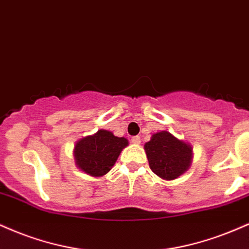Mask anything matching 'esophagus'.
<instances>
[{
	"label": "esophagus",
	"instance_id": "obj_1",
	"mask_svg": "<svg viewBox=\"0 0 249 249\" xmlns=\"http://www.w3.org/2000/svg\"><path fill=\"white\" fill-rule=\"evenodd\" d=\"M131 142H132L134 145H139L140 143V137L139 136H136V137H132V139H131Z\"/></svg>",
	"mask_w": 249,
	"mask_h": 249
}]
</instances>
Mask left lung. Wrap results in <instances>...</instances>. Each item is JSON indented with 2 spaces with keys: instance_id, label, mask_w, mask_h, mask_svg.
Returning <instances> with one entry per match:
<instances>
[{
  "instance_id": "obj_1",
  "label": "left lung",
  "mask_w": 249,
  "mask_h": 249,
  "mask_svg": "<svg viewBox=\"0 0 249 249\" xmlns=\"http://www.w3.org/2000/svg\"><path fill=\"white\" fill-rule=\"evenodd\" d=\"M143 147L153 173L168 181L187 172L193 160V147L168 131L154 133Z\"/></svg>"
}]
</instances>
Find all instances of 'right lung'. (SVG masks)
Returning <instances> with one entry per match:
<instances>
[{"label": "right lung", "instance_id": "1", "mask_svg": "<svg viewBox=\"0 0 249 249\" xmlns=\"http://www.w3.org/2000/svg\"><path fill=\"white\" fill-rule=\"evenodd\" d=\"M128 145L126 138L116 137L107 130H98L92 136L80 139L74 147L75 163L94 178L106 175Z\"/></svg>", "mask_w": 249, "mask_h": 249}]
</instances>
